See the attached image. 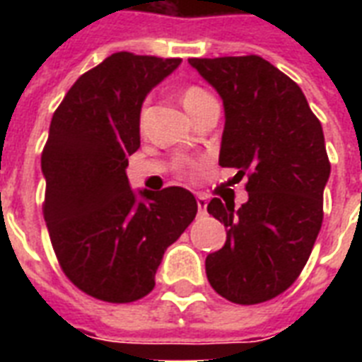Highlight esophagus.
<instances>
[{
	"mask_svg": "<svg viewBox=\"0 0 362 362\" xmlns=\"http://www.w3.org/2000/svg\"><path fill=\"white\" fill-rule=\"evenodd\" d=\"M197 209H199V216L206 214V199L201 197V195L197 197Z\"/></svg>",
	"mask_w": 362,
	"mask_h": 362,
	"instance_id": "esophagus-1",
	"label": "esophagus"
}]
</instances>
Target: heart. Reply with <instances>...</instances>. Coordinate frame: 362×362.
<instances>
[{
    "label": "heart",
    "mask_w": 362,
    "mask_h": 362,
    "mask_svg": "<svg viewBox=\"0 0 362 362\" xmlns=\"http://www.w3.org/2000/svg\"><path fill=\"white\" fill-rule=\"evenodd\" d=\"M180 99H182V105H184V109H186L192 116L195 115L199 109H203L206 103L214 101V98H212L204 88L195 86V84H189V86L182 88ZM189 167H192V161H187V159H178V161L175 163V169L178 170V173H182V175L187 173Z\"/></svg>",
    "instance_id": "heart-1"
}]
</instances>
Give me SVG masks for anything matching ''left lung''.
Returning a JSON list of instances; mask_svg holds the SVG:
<instances>
[{
	"mask_svg": "<svg viewBox=\"0 0 362 362\" xmlns=\"http://www.w3.org/2000/svg\"><path fill=\"white\" fill-rule=\"evenodd\" d=\"M189 64L223 99L220 165L247 176L240 209L209 203L227 240L206 257V278L231 303H264L295 284L320 235L331 175L323 127L297 82L261 56Z\"/></svg>",
	"mask_w": 362,
	"mask_h": 362,
	"instance_id": "8db88e82",
	"label": "left lung"
}]
</instances>
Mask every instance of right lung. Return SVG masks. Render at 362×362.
<instances>
[{
	"label": "right lung",
	"instance_id": "add662e5",
	"mask_svg": "<svg viewBox=\"0 0 362 362\" xmlns=\"http://www.w3.org/2000/svg\"><path fill=\"white\" fill-rule=\"evenodd\" d=\"M180 62L112 54L78 76L50 122L41 153L50 242L71 284L105 303L146 297L165 250L197 214L184 187L144 189L136 201L125 176L142 101Z\"/></svg>",
	"mask_w": 362,
	"mask_h": 362
}]
</instances>
